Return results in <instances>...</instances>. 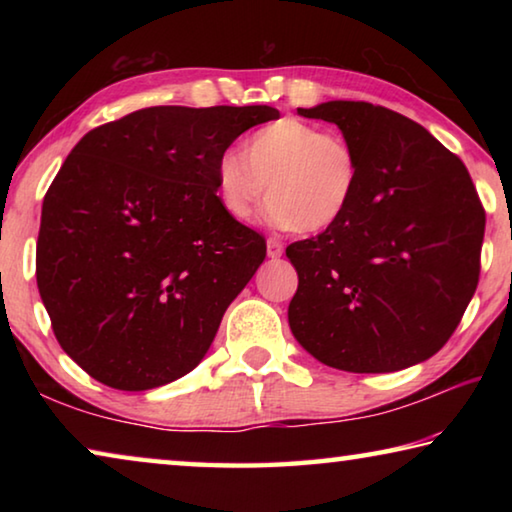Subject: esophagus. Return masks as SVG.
<instances>
[{"mask_svg": "<svg viewBox=\"0 0 512 512\" xmlns=\"http://www.w3.org/2000/svg\"><path fill=\"white\" fill-rule=\"evenodd\" d=\"M266 246H268V257H271V259H277V257H280V255L284 253L282 241H277L275 237L268 239V241H266Z\"/></svg>", "mask_w": 512, "mask_h": 512, "instance_id": "obj_1", "label": "esophagus"}]
</instances>
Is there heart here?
Returning a JSON list of instances; mask_svg holds the SVG:
<instances>
[{
    "mask_svg": "<svg viewBox=\"0 0 512 512\" xmlns=\"http://www.w3.org/2000/svg\"><path fill=\"white\" fill-rule=\"evenodd\" d=\"M361 162L343 133L296 117L275 119L244 144V158L216 162V196L235 221L253 219L266 198L275 223L316 235L339 225L354 203Z\"/></svg>",
    "mask_w": 512,
    "mask_h": 512,
    "instance_id": "b5f03b06",
    "label": "heart"
}]
</instances>
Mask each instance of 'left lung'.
<instances>
[{
  "instance_id": "1",
  "label": "left lung",
  "mask_w": 512,
  "mask_h": 512,
  "mask_svg": "<svg viewBox=\"0 0 512 512\" xmlns=\"http://www.w3.org/2000/svg\"><path fill=\"white\" fill-rule=\"evenodd\" d=\"M354 144L361 176L345 219L293 241L289 325L325 366L395 372L436 354L479 284L485 210L470 173L427 128L366 101L298 108Z\"/></svg>"
}]
</instances>
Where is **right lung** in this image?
<instances>
[{
    "instance_id": "1",
    "label": "right lung",
    "mask_w": 512,
    "mask_h": 512,
    "mask_svg": "<svg viewBox=\"0 0 512 512\" xmlns=\"http://www.w3.org/2000/svg\"><path fill=\"white\" fill-rule=\"evenodd\" d=\"M271 106H153L92 128L42 203L36 277L69 357L117 391L194 370L266 239L223 212L216 162Z\"/></svg>"
}]
</instances>
